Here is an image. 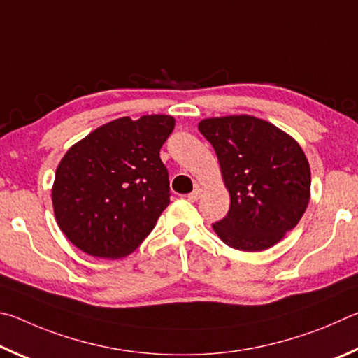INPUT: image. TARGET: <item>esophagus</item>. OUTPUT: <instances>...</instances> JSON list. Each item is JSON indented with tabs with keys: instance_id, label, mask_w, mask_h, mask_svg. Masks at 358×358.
<instances>
[{
	"instance_id": "esophagus-1",
	"label": "esophagus",
	"mask_w": 358,
	"mask_h": 358,
	"mask_svg": "<svg viewBox=\"0 0 358 358\" xmlns=\"http://www.w3.org/2000/svg\"><path fill=\"white\" fill-rule=\"evenodd\" d=\"M201 193H203L201 189H195L192 193H189V196H187V198H189V201L195 203V201H198L199 198H201Z\"/></svg>"
}]
</instances>
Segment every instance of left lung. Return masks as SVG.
I'll return each instance as SVG.
<instances>
[{
    "label": "left lung",
    "mask_w": 358,
    "mask_h": 358,
    "mask_svg": "<svg viewBox=\"0 0 358 358\" xmlns=\"http://www.w3.org/2000/svg\"><path fill=\"white\" fill-rule=\"evenodd\" d=\"M198 129L215 149L231 204L212 227L228 247L262 252L297 227L310 201L311 173L302 148L255 116L203 119Z\"/></svg>",
    "instance_id": "obj_1"
}]
</instances>
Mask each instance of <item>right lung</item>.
Segmentation results:
<instances>
[{
	"mask_svg": "<svg viewBox=\"0 0 358 358\" xmlns=\"http://www.w3.org/2000/svg\"><path fill=\"white\" fill-rule=\"evenodd\" d=\"M174 117H119L91 131L62 157L52 189L58 227L91 256L130 255L169 204L168 169L160 149Z\"/></svg>",
	"mask_w": 358,
	"mask_h": 358,
	"instance_id": "add662e5",
	"label": "right lung"
}]
</instances>
